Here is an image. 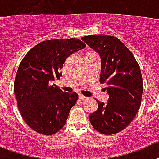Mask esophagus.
Returning <instances> with one entry per match:
<instances>
[{"label": "esophagus", "instance_id": "34e87169", "mask_svg": "<svg viewBox=\"0 0 159 159\" xmlns=\"http://www.w3.org/2000/svg\"><path fill=\"white\" fill-rule=\"evenodd\" d=\"M79 99H80V100H86L88 98L85 96H84V95H82V94H80V95H79Z\"/></svg>", "mask_w": 159, "mask_h": 159}]
</instances>
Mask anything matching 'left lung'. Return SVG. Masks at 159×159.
Masks as SVG:
<instances>
[{
	"label": "left lung",
	"instance_id": "1",
	"mask_svg": "<svg viewBox=\"0 0 159 159\" xmlns=\"http://www.w3.org/2000/svg\"><path fill=\"white\" fill-rule=\"evenodd\" d=\"M81 40L101 57L99 82L107 85L108 101L98 102L89 114L91 125L100 134L111 135L124 129L134 119L141 105L143 78L134 56L113 35H88Z\"/></svg>",
	"mask_w": 159,
	"mask_h": 159
}]
</instances>
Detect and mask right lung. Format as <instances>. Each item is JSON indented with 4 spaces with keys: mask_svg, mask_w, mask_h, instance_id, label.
Returning a JSON list of instances; mask_svg holds the SVG:
<instances>
[{
    "mask_svg": "<svg viewBox=\"0 0 159 159\" xmlns=\"http://www.w3.org/2000/svg\"><path fill=\"white\" fill-rule=\"evenodd\" d=\"M86 47L75 38L49 40L30 49L22 59L14 82L17 106L34 131L52 135L65 126L78 93L63 92L50 81L62 76L66 59Z\"/></svg>",
    "mask_w": 159,
    "mask_h": 159,
    "instance_id": "1",
    "label": "right lung"
}]
</instances>
